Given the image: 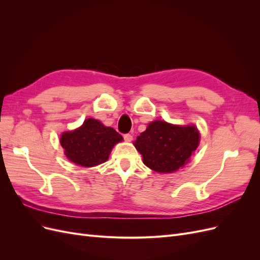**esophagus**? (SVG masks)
<instances>
[{
  "mask_svg": "<svg viewBox=\"0 0 260 260\" xmlns=\"http://www.w3.org/2000/svg\"><path fill=\"white\" fill-rule=\"evenodd\" d=\"M123 139H124L125 141H127V142H131L133 137H132V135H130V133H127V135L123 136Z\"/></svg>",
  "mask_w": 260,
  "mask_h": 260,
  "instance_id": "esophagus-1",
  "label": "esophagus"
}]
</instances>
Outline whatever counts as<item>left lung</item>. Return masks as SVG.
I'll return each instance as SVG.
<instances>
[{"label": "left lung", "instance_id": "obj_1", "mask_svg": "<svg viewBox=\"0 0 260 260\" xmlns=\"http://www.w3.org/2000/svg\"><path fill=\"white\" fill-rule=\"evenodd\" d=\"M145 166L160 174L182 168L200 144L195 125H176L156 120L133 142Z\"/></svg>", "mask_w": 260, "mask_h": 260}]
</instances>
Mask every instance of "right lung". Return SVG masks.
<instances>
[{
    "label": "right lung",
    "mask_w": 260,
    "mask_h": 260,
    "mask_svg": "<svg viewBox=\"0 0 260 260\" xmlns=\"http://www.w3.org/2000/svg\"><path fill=\"white\" fill-rule=\"evenodd\" d=\"M122 140L115 129L88 118L81 127L62 133L59 141L70 161L81 167H94L105 162L115 144Z\"/></svg>",
    "instance_id": "1"
}]
</instances>
